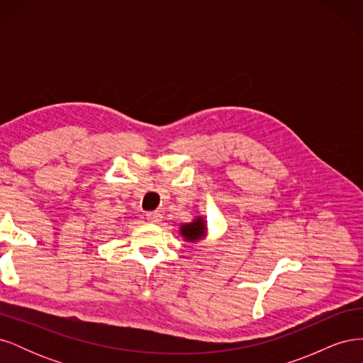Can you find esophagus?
Returning <instances> with one entry per match:
<instances>
[{
	"mask_svg": "<svg viewBox=\"0 0 363 363\" xmlns=\"http://www.w3.org/2000/svg\"><path fill=\"white\" fill-rule=\"evenodd\" d=\"M162 213L160 212H148L147 213V219L150 223H155V224H159L162 221Z\"/></svg>",
	"mask_w": 363,
	"mask_h": 363,
	"instance_id": "obj_1",
	"label": "esophagus"
}]
</instances>
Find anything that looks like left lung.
<instances>
[{"label":"left lung","instance_id":"1","mask_svg":"<svg viewBox=\"0 0 363 363\" xmlns=\"http://www.w3.org/2000/svg\"><path fill=\"white\" fill-rule=\"evenodd\" d=\"M206 232H207V227L201 216H196V219H194L192 223L183 224L180 227V235L184 238V240H188V242L201 240L206 236Z\"/></svg>","mask_w":363,"mask_h":363}]
</instances>
